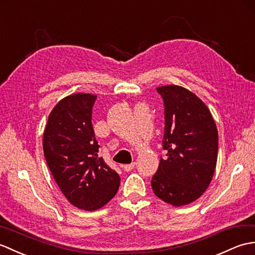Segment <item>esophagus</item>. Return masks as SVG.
Returning a JSON list of instances; mask_svg holds the SVG:
<instances>
[{"mask_svg": "<svg viewBox=\"0 0 255 255\" xmlns=\"http://www.w3.org/2000/svg\"><path fill=\"white\" fill-rule=\"evenodd\" d=\"M135 168V162H132V163H129V165H124L123 166V169H124V171H127V172H128V171H131V170H133V169Z\"/></svg>", "mask_w": 255, "mask_h": 255, "instance_id": "obj_1", "label": "esophagus"}]
</instances>
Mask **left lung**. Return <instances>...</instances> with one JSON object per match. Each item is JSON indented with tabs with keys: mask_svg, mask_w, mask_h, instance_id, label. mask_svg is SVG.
I'll return each mask as SVG.
<instances>
[{
	"mask_svg": "<svg viewBox=\"0 0 255 255\" xmlns=\"http://www.w3.org/2000/svg\"><path fill=\"white\" fill-rule=\"evenodd\" d=\"M165 107V131L158 170L151 178L157 197L173 206L190 204L204 193L217 162L218 132L211 111L190 90L175 85L157 88Z\"/></svg>",
	"mask_w": 255,
	"mask_h": 255,
	"instance_id": "obj_1",
	"label": "left lung"
}]
</instances>
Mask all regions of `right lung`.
<instances>
[{"instance_id": "obj_1", "label": "right lung", "mask_w": 255, "mask_h": 255, "mask_svg": "<svg viewBox=\"0 0 255 255\" xmlns=\"http://www.w3.org/2000/svg\"><path fill=\"white\" fill-rule=\"evenodd\" d=\"M97 96L74 94L51 111L43 133V152L62 193L85 211L106 205L119 190L120 175L98 156L92 123Z\"/></svg>"}]
</instances>
